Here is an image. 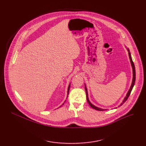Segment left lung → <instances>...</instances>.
<instances>
[{"instance_id":"left-lung-1","label":"left lung","mask_w":146,"mask_h":146,"mask_svg":"<svg viewBox=\"0 0 146 146\" xmlns=\"http://www.w3.org/2000/svg\"><path fill=\"white\" fill-rule=\"evenodd\" d=\"M127 51H128V52L129 58L130 62H131V66H132V68H133V80H132L131 85V86H130V88H129V89L128 92L127 94V95H126V96L124 98V100L122 101V102L119 105V106H118V107H119V106H121L122 104H124V102L127 100V99L128 98V97H129V96L130 94H131V90H132V89H133V87H134V84H135V66H134V64L133 61V60H132V58H131V53H130L129 50V49H128V48H127ZM85 88L86 94V99H87V101H88V104H89V105L92 107V108H94V109H95V110H98V111H103L106 110V109H102V108H98V107H97V106H96L92 104V103L89 101V98H88V90H87V88H86V85H85Z\"/></svg>"}]
</instances>
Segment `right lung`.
<instances>
[{"mask_svg": "<svg viewBox=\"0 0 146 146\" xmlns=\"http://www.w3.org/2000/svg\"><path fill=\"white\" fill-rule=\"evenodd\" d=\"M70 85H68V89H67V95H68V92H69V89H70ZM67 97H68V96H67ZM64 104H63V105Z\"/></svg>", "mask_w": 146, "mask_h": 146, "instance_id": "obj_1", "label": "right lung"}]
</instances>
